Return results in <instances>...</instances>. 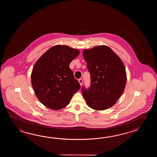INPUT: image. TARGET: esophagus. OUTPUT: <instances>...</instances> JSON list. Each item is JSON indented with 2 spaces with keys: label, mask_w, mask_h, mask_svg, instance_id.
<instances>
[{
  "label": "esophagus",
  "mask_w": 157,
  "mask_h": 157,
  "mask_svg": "<svg viewBox=\"0 0 157 157\" xmlns=\"http://www.w3.org/2000/svg\"><path fill=\"white\" fill-rule=\"evenodd\" d=\"M78 82H79V83H80V85L82 86V83H83V79H82V78H80V79L78 80Z\"/></svg>",
  "instance_id": "obj_1"
}]
</instances>
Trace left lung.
Listing matches in <instances>:
<instances>
[{"instance_id": "8db88e82", "label": "left lung", "mask_w": 157, "mask_h": 157, "mask_svg": "<svg viewBox=\"0 0 157 157\" xmlns=\"http://www.w3.org/2000/svg\"><path fill=\"white\" fill-rule=\"evenodd\" d=\"M83 58L90 74V86L81 91L89 107L104 110L112 107L123 93L126 72L120 57L105 45L83 50Z\"/></svg>"}]
</instances>
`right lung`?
<instances>
[{
	"instance_id": "right-lung-1",
	"label": "right lung",
	"mask_w": 157,
	"mask_h": 157,
	"mask_svg": "<svg viewBox=\"0 0 157 157\" xmlns=\"http://www.w3.org/2000/svg\"><path fill=\"white\" fill-rule=\"evenodd\" d=\"M79 50L66 45H56L44 54L33 66L31 83L40 102L54 110L67 106L80 89L69 67Z\"/></svg>"
}]
</instances>
